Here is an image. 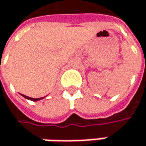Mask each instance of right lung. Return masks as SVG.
Listing matches in <instances>:
<instances>
[{
    "mask_svg": "<svg viewBox=\"0 0 146 146\" xmlns=\"http://www.w3.org/2000/svg\"><path fill=\"white\" fill-rule=\"evenodd\" d=\"M23 98H25L26 99H28V100H31V101H33V102H37V101H39V100H41V99H44V98H30V97H27V96H26V95H23V94H21Z\"/></svg>",
    "mask_w": 146,
    "mask_h": 146,
    "instance_id": "1",
    "label": "right lung"
}]
</instances>
